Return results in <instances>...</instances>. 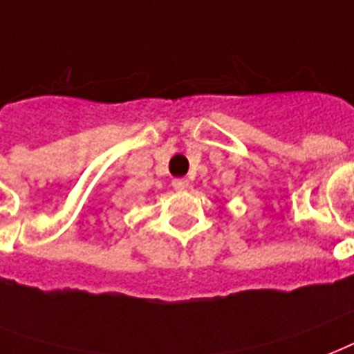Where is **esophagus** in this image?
I'll return each instance as SVG.
<instances>
[{"instance_id": "obj_1", "label": "esophagus", "mask_w": 354, "mask_h": 354, "mask_svg": "<svg viewBox=\"0 0 354 354\" xmlns=\"http://www.w3.org/2000/svg\"><path fill=\"white\" fill-rule=\"evenodd\" d=\"M172 185H174L176 191H185V189L189 187V182L185 180V178H176V180L172 182Z\"/></svg>"}]
</instances>
